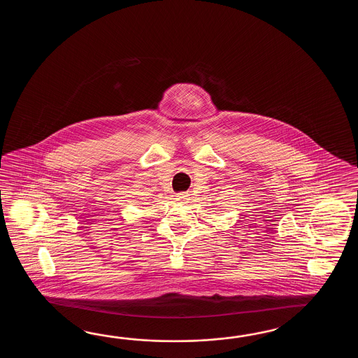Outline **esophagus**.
Here are the masks:
<instances>
[{
	"mask_svg": "<svg viewBox=\"0 0 358 358\" xmlns=\"http://www.w3.org/2000/svg\"><path fill=\"white\" fill-rule=\"evenodd\" d=\"M176 199L180 203H188L189 201V194L188 193H178L176 196Z\"/></svg>",
	"mask_w": 358,
	"mask_h": 358,
	"instance_id": "obj_1",
	"label": "esophagus"
}]
</instances>
